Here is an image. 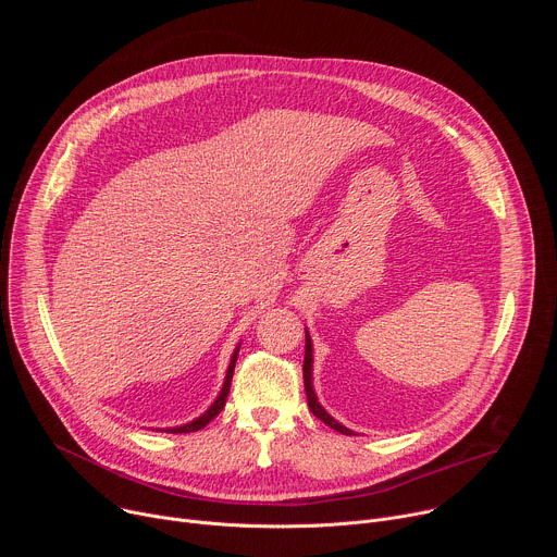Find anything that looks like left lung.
Instances as JSON below:
<instances>
[{"instance_id": "8db88e82", "label": "left lung", "mask_w": 557, "mask_h": 557, "mask_svg": "<svg viewBox=\"0 0 557 557\" xmlns=\"http://www.w3.org/2000/svg\"><path fill=\"white\" fill-rule=\"evenodd\" d=\"M304 387H306V399H308V408H310V412L320 419V421H324L329 428H333V430H337V432H342V434H352L348 428H344L342 423H337L322 406H320V401H317V396H314V389H312V344H310V335L306 333V355H304Z\"/></svg>"}]
</instances>
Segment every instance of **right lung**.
<instances>
[{
  "label": "right lung",
  "instance_id": "add662e5",
  "mask_svg": "<svg viewBox=\"0 0 557 557\" xmlns=\"http://www.w3.org/2000/svg\"><path fill=\"white\" fill-rule=\"evenodd\" d=\"M237 350H240V346L235 348V352H233V357H231V363H228V370H226V376H224V383H222V389H220V394H218V399L211 404V408L202 414V417H198L196 421H191V423H187V425H181V428H170V430H165V432H170V434H187V432H198V430H202L209 421H213L220 412H222V408H224V404H226V396H228V387H231V379H233V368H235V359H237Z\"/></svg>",
  "mask_w": 557,
  "mask_h": 557
}]
</instances>
